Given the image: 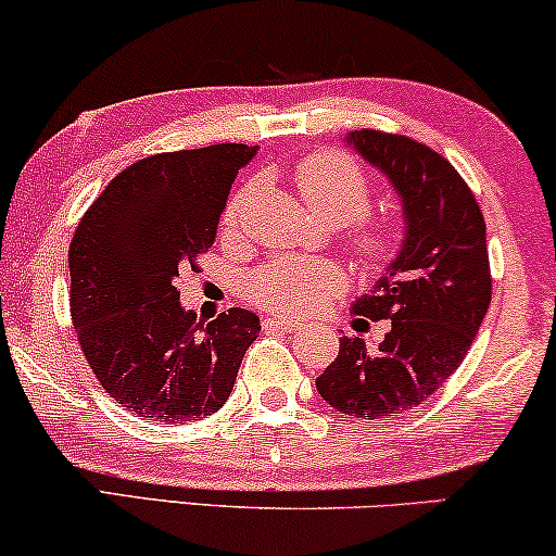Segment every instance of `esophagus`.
I'll list each match as a JSON object with an SVG mask.
<instances>
[{
    "mask_svg": "<svg viewBox=\"0 0 556 556\" xmlns=\"http://www.w3.org/2000/svg\"><path fill=\"white\" fill-rule=\"evenodd\" d=\"M264 330H285V333H294V330L302 328L300 320H292V318H277V315H271V318H264L262 320Z\"/></svg>",
    "mask_w": 556,
    "mask_h": 556,
    "instance_id": "esophagus-1",
    "label": "esophagus"
}]
</instances>
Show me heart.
I'll list each match as a JSON object with an SVG mask.
<instances>
[{
  "mask_svg": "<svg viewBox=\"0 0 556 556\" xmlns=\"http://www.w3.org/2000/svg\"><path fill=\"white\" fill-rule=\"evenodd\" d=\"M294 185L302 202L326 226H349L362 220L371 205V185L354 159L343 153H315L294 168ZM249 189H241L223 213V230L233 233L241 223ZM400 233L390 223H369L351 236V249L364 264L379 266L395 256ZM341 292V271L330 264L274 262L258 269L245 285L251 302L274 313L302 315Z\"/></svg>",
  "mask_w": 556,
  "mask_h": 556,
  "instance_id": "1",
  "label": "heart"
}]
</instances>
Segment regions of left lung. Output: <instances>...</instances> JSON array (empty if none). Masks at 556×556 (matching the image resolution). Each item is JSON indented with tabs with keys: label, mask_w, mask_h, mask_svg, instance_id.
Masks as SVG:
<instances>
[{
	"label": "left lung",
	"mask_w": 556,
	"mask_h": 556,
	"mask_svg": "<svg viewBox=\"0 0 556 556\" xmlns=\"http://www.w3.org/2000/svg\"><path fill=\"white\" fill-rule=\"evenodd\" d=\"M354 151L395 187L405 215L403 245L369 294L354 302L359 323L390 318L377 349L341 339L339 356L315 379L320 397L354 418L413 410L465 362L493 298L484 217L448 161L382 130L346 136Z\"/></svg>",
	"instance_id": "8db88e82"
}]
</instances>
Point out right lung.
<instances>
[{
	"instance_id": "obj_1",
	"label": "right lung",
	"mask_w": 556,
	"mask_h": 556,
	"mask_svg": "<svg viewBox=\"0 0 556 556\" xmlns=\"http://www.w3.org/2000/svg\"><path fill=\"white\" fill-rule=\"evenodd\" d=\"M256 146L156 153L123 168L68 245L72 320L110 397L143 420L185 424L226 405L258 315L230 307L202 323L177 277L213 245L226 200Z\"/></svg>"
}]
</instances>
